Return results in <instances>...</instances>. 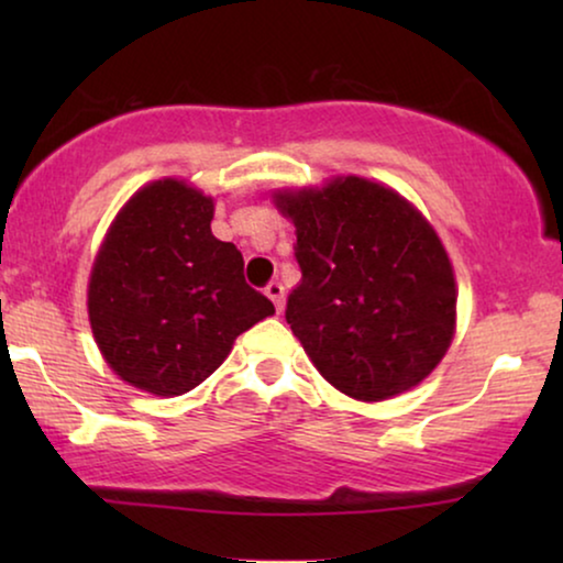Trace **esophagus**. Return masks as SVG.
Masks as SVG:
<instances>
[{
    "mask_svg": "<svg viewBox=\"0 0 563 563\" xmlns=\"http://www.w3.org/2000/svg\"><path fill=\"white\" fill-rule=\"evenodd\" d=\"M266 297L272 299L276 310H282V307H284V284L276 282V279L268 282V284H266Z\"/></svg>",
    "mask_w": 563,
    "mask_h": 563,
    "instance_id": "34e87169",
    "label": "esophagus"
}]
</instances>
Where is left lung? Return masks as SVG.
<instances>
[{
    "mask_svg": "<svg viewBox=\"0 0 563 563\" xmlns=\"http://www.w3.org/2000/svg\"><path fill=\"white\" fill-rule=\"evenodd\" d=\"M302 279L284 318L343 395L379 402L420 384L449 351L456 282L435 230L382 184L341 176L284 191Z\"/></svg>",
    "mask_w": 563,
    "mask_h": 563,
    "instance_id": "obj_1",
    "label": "left lung"
}]
</instances>
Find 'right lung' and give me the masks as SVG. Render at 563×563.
I'll return each mask as SVG.
<instances>
[{
	"label": "right lung",
	"mask_w": 563,
	"mask_h": 563,
	"mask_svg": "<svg viewBox=\"0 0 563 563\" xmlns=\"http://www.w3.org/2000/svg\"><path fill=\"white\" fill-rule=\"evenodd\" d=\"M214 205L153 181L122 207L89 279V320L118 376L158 397L202 384L243 330L274 314L245 284L243 256L212 235Z\"/></svg>",
	"instance_id": "1"
}]
</instances>
